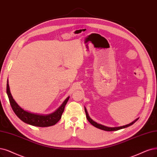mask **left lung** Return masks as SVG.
<instances>
[{"instance_id": "8db88e82", "label": "left lung", "mask_w": 157, "mask_h": 157, "mask_svg": "<svg viewBox=\"0 0 157 157\" xmlns=\"http://www.w3.org/2000/svg\"><path fill=\"white\" fill-rule=\"evenodd\" d=\"M85 113H86V118H87L88 121H89V122L92 125H94V127H96V128H98L100 129H101V130H104V131H118V130H120V129H124V128H126V127H128L131 125H132L133 124L135 123L136 121L138 120V118L136 119L135 121H133L132 122L130 123L129 124H127V125H124V126H120V127H107V126H105V125H103L101 124H98L97 122H96V121H94V120H92L90 117L89 116V114L87 113V111H86V109L85 107Z\"/></svg>"}]
</instances>
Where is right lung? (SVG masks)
I'll return each instance as SVG.
<instances>
[{
	"label": "right lung",
	"instance_id": "right-lung-1",
	"mask_svg": "<svg viewBox=\"0 0 157 157\" xmlns=\"http://www.w3.org/2000/svg\"><path fill=\"white\" fill-rule=\"evenodd\" d=\"M6 92L10 105L15 114L25 123L37 127H49L57 124L61 119L65 107L69 100V96L63 101L62 105L56 111L49 114H40L30 113L22 109L14 100L10 90L8 80L7 82Z\"/></svg>",
	"mask_w": 157,
	"mask_h": 157
}]
</instances>
